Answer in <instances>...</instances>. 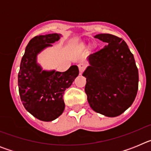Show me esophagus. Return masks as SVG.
<instances>
[{"label":"esophagus","instance_id":"obj_1","mask_svg":"<svg viewBox=\"0 0 151 151\" xmlns=\"http://www.w3.org/2000/svg\"><path fill=\"white\" fill-rule=\"evenodd\" d=\"M78 69H79L80 73H82V72L84 71V69H85V64L83 63L78 64Z\"/></svg>","mask_w":151,"mask_h":151}]
</instances>
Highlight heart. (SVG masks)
I'll list each match as a JSON object with an SVG mask.
<instances>
[{
    "label": "heart",
    "mask_w": 151,
    "mask_h": 151,
    "mask_svg": "<svg viewBox=\"0 0 151 151\" xmlns=\"http://www.w3.org/2000/svg\"><path fill=\"white\" fill-rule=\"evenodd\" d=\"M81 47H82V48H84V47H85V46H84V45H81Z\"/></svg>",
    "instance_id": "1"
}]
</instances>
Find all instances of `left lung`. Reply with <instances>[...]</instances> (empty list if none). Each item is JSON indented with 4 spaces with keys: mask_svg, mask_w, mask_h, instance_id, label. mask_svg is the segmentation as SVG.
Here are the masks:
<instances>
[{
    "mask_svg": "<svg viewBox=\"0 0 151 151\" xmlns=\"http://www.w3.org/2000/svg\"><path fill=\"white\" fill-rule=\"evenodd\" d=\"M94 38L106 45L88 57L89 66L82 74L86 78L88 101L94 111L105 116H118L135 99L138 68L134 56L122 38L110 34H98Z\"/></svg>",
    "mask_w": 151,
    "mask_h": 151,
    "instance_id": "left-lung-1",
    "label": "left lung"
}]
</instances>
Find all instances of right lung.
<instances>
[{
    "label": "right lung",
    "mask_w": 151,
    "mask_h": 151,
    "mask_svg": "<svg viewBox=\"0 0 151 151\" xmlns=\"http://www.w3.org/2000/svg\"><path fill=\"white\" fill-rule=\"evenodd\" d=\"M61 34L37 35L29 41L22 58L18 74L19 92L24 107L33 116L50 122L60 116L65 109L64 91L78 76V68L73 65L66 72L45 70L38 63V55Z\"/></svg>",
    "instance_id": "right-lung-1"
}]
</instances>
